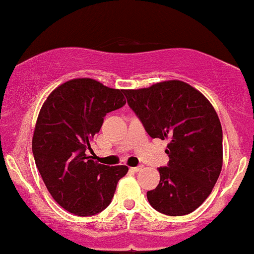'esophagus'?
Here are the masks:
<instances>
[{
    "label": "esophagus",
    "mask_w": 254,
    "mask_h": 254,
    "mask_svg": "<svg viewBox=\"0 0 254 254\" xmlns=\"http://www.w3.org/2000/svg\"><path fill=\"white\" fill-rule=\"evenodd\" d=\"M142 169H144V168H142L141 165H140V166H134V168H130V170H132V171H134V172H139V171H141Z\"/></svg>",
    "instance_id": "obj_1"
}]
</instances>
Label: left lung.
Wrapping results in <instances>:
<instances>
[{"label": "left lung", "mask_w": 254, "mask_h": 254, "mask_svg": "<svg viewBox=\"0 0 254 254\" xmlns=\"http://www.w3.org/2000/svg\"><path fill=\"white\" fill-rule=\"evenodd\" d=\"M152 138L169 139L168 166L147 191L150 204L170 216L190 214L210 195L222 169V127L211 103L182 80L124 90Z\"/></svg>", "instance_id": "1"}]
</instances>
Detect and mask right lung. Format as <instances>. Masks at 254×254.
<instances>
[{"label":"right lung","instance_id":"1","mask_svg":"<svg viewBox=\"0 0 254 254\" xmlns=\"http://www.w3.org/2000/svg\"><path fill=\"white\" fill-rule=\"evenodd\" d=\"M124 90L91 78L63 83L39 112L32 150L35 165L53 199L78 216L108 207L126 165L98 164L86 154L107 113L125 106Z\"/></svg>","mask_w":254,"mask_h":254}]
</instances>
